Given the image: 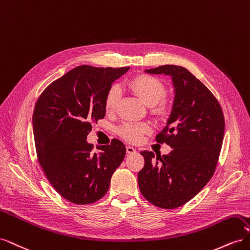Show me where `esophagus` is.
I'll use <instances>...</instances> for the list:
<instances>
[{
	"mask_svg": "<svg viewBox=\"0 0 250 250\" xmlns=\"http://www.w3.org/2000/svg\"><path fill=\"white\" fill-rule=\"evenodd\" d=\"M126 152L127 153H133V152H135V148L128 145V146H126Z\"/></svg>",
	"mask_w": 250,
	"mask_h": 250,
	"instance_id": "34e87169",
	"label": "esophagus"
}]
</instances>
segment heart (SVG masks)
I'll use <instances>...</instances> for the list:
<instances>
[{
    "label": "heart",
    "instance_id": "1",
    "mask_svg": "<svg viewBox=\"0 0 250 250\" xmlns=\"http://www.w3.org/2000/svg\"><path fill=\"white\" fill-rule=\"evenodd\" d=\"M127 86L131 92L147 105H150L151 110L155 113H164L167 110V103L164 99L166 88L163 82L147 74H141L134 76L127 82ZM120 99V90L116 86H111L104 97V109L107 113L116 110ZM119 134L128 142H139L144 133L149 131L147 124L125 123L119 128Z\"/></svg>",
    "mask_w": 250,
    "mask_h": 250
}]
</instances>
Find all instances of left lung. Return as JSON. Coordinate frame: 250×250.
<instances>
[{"instance_id": "left-lung-1", "label": "left lung", "mask_w": 250, "mask_h": 250, "mask_svg": "<svg viewBox=\"0 0 250 250\" xmlns=\"http://www.w3.org/2000/svg\"><path fill=\"white\" fill-rule=\"evenodd\" d=\"M172 77L175 97L167 126L156 135L172 151H142L138 174L142 195L155 207L176 208L190 201L214 175L223 143L225 121L216 97L186 67L173 64L146 70Z\"/></svg>"}]
</instances>
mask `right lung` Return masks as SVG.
Here are the masks:
<instances>
[{
  "label": "right lung",
  "instance_id": "1",
  "mask_svg": "<svg viewBox=\"0 0 250 250\" xmlns=\"http://www.w3.org/2000/svg\"><path fill=\"white\" fill-rule=\"evenodd\" d=\"M126 67L79 65L53 81L35 103L37 158L52 187L70 202L89 204L106 194L126 148L118 139L98 147L86 142L92 124L105 117L104 97Z\"/></svg>",
  "mask_w": 250,
  "mask_h": 250
}]
</instances>
